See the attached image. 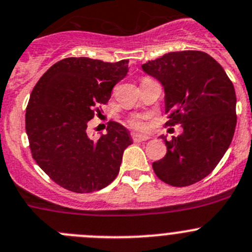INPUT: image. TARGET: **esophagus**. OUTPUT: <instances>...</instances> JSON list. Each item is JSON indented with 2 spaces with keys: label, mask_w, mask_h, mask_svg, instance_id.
I'll use <instances>...</instances> for the list:
<instances>
[{
  "label": "esophagus",
  "mask_w": 252,
  "mask_h": 252,
  "mask_svg": "<svg viewBox=\"0 0 252 252\" xmlns=\"http://www.w3.org/2000/svg\"><path fill=\"white\" fill-rule=\"evenodd\" d=\"M133 139L135 142H145V140H149L150 137L147 135V134H140V133H134L133 134Z\"/></svg>",
  "instance_id": "1"
}]
</instances>
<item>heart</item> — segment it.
Returning <instances> with one entry per match:
<instances>
[{"instance_id":"1","label":"heart","mask_w":252,"mask_h":252,"mask_svg":"<svg viewBox=\"0 0 252 252\" xmlns=\"http://www.w3.org/2000/svg\"><path fill=\"white\" fill-rule=\"evenodd\" d=\"M130 126H133V128H137V129H143L145 126L144 122L140 121V119L135 118V119H131L130 121Z\"/></svg>"}]
</instances>
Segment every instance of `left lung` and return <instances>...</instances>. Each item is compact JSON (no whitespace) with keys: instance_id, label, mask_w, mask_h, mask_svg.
I'll return each mask as SVG.
<instances>
[{"instance_id":"obj_1","label":"left lung","mask_w":252,"mask_h":252,"mask_svg":"<svg viewBox=\"0 0 252 252\" xmlns=\"http://www.w3.org/2000/svg\"><path fill=\"white\" fill-rule=\"evenodd\" d=\"M164 88L166 124L183 133L168 142L163 159L153 163L159 179L188 187L214 170L226 153L236 126V94L224 68L200 51L170 52L142 64Z\"/></svg>"}]
</instances>
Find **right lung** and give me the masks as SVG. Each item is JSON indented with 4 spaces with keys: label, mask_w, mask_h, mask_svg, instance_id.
<instances>
[{
    "label": "right lung",
    "mask_w": 252,
    "mask_h": 252,
    "mask_svg": "<svg viewBox=\"0 0 252 252\" xmlns=\"http://www.w3.org/2000/svg\"><path fill=\"white\" fill-rule=\"evenodd\" d=\"M128 61L70 57L52 65L31 93L26 133L32 157L55 183L74 192L103 189L117 178L123 153L133 143L128 129L110 122L107 134L87 133L95 107L105 104L126 76Z\"/></svg>",
    "instance_id": "obj_1"
}]
</instances>
